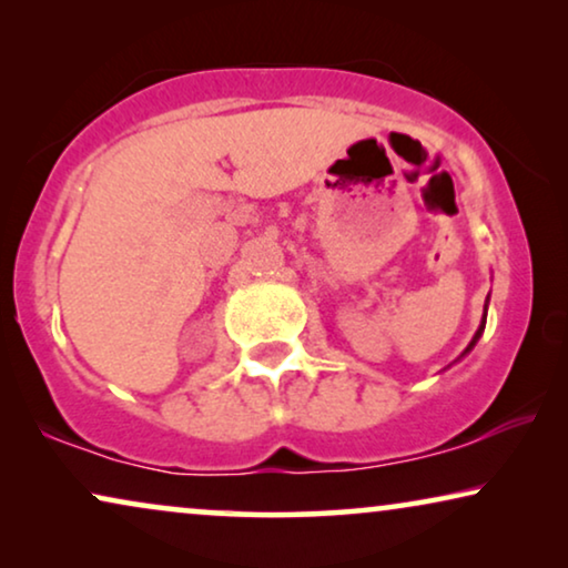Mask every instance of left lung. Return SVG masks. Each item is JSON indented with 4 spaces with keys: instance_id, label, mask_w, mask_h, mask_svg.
Listing matches in <instances>:
<instances>
[{
    "instance_id": "obj_1",
    "label": "left lung",
    "mask_w": 568,
    "mask_h": 568,
    "mask_svg": "<svg viewBox=\"0 0 568 568\" xmlns=\"http://www.w3.org/2000/svg\"><path fill=\"white\" fill-rule=\"evenodd\" d=\"M484 325H486V321H484V323H480V328L476 331V336H473V341H470V346H468V348H465V352H470V348H473V346H476V341L480 338V333H484Z\"/></svg>"
}]
</instances>
